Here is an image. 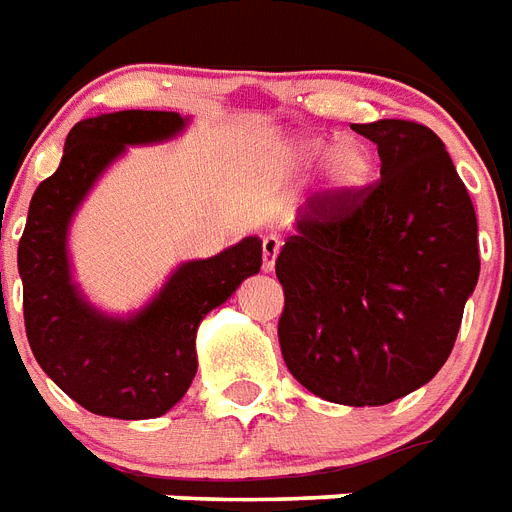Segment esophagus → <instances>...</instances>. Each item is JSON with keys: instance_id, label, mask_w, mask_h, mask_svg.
Returning <instances> with one entry per match:
<instances>
[{"instance_id": "obj_1", "label": "esophagus", "mask_w": 512, "mask_h": 512, "mask_svg": "<svg viewBox=\"0 0 512 512\" xmlns=\"http://www.w3.org/2000/svg\"><path fill=\"white\" fill-rule=\"evenodd\" d=\"M280 237L277 235H267L264 240H261V267H264V272H272L275 269V259L277 253H280Z\"/></svg>"}]
</instances>
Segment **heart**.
I'll use <instances>...</instances> for the list:
<instances>
[{
    "label": "heart",
    "instance_id": "heart-1",
    "mask_svg": "<svg viewBox=\"0 0 512 512\" xmlns=\"http://www.w3.org/2000/svg\"><path fill=\"white\" fill-rule=\"evenodd\" d=\"M288 158L296 166H312L327 158V174L343 190H362L372 177V155L362 142L304 140L288 147Z\"/></svg>",
    "mask_w": 512,
    "mask_h": 512
}]
</instances>
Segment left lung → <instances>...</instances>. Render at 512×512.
<instances>
[{
    "label": "left lung",
    "mask_w": 512,
    "mask_h": 512,
    "mask_svg": "<svg viewBox=\"0 0 512 512\" xmlns=\"http://www.w3.org/2000/svg\"><path fill=\"white\" fill-rule=\"evenodd\" d=\"M351 129L378 145L380 179L314 195L275 272L282 359L314 396L378 407L425 386L455 346L478 282V224L444 142L383 118Z\"/></svg>",
    "instance_id": "1"
}]
</instances>
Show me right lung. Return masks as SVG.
<instances>
[{
    "label": "right lung",
    "instance_id": "obj_1",
    "mask_svg": "<svg viewBox=\"0 0 512 512\" xmlns=\"http://www.w3.org/2000/svg\"><path fill=\"white\" fill-rule=\"evenodd\" d=\"M187 118L169 110H118L84 118L65 137L63 161L36 187L18 245L23 320L36 362L94 415L147 420L187 394L200 320L261 269V240L243 237L211 259L179 264L155 298L129 317H110L71 277L68 227L94 182L126 145L177 137Z\"/></svg>",
    "mask_w": 512,
    "mask_h": 512
}]
</instances>
